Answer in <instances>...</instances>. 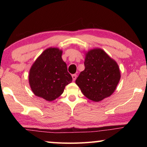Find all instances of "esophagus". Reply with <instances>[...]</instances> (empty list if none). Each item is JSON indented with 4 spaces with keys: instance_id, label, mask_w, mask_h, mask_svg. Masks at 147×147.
Instances as JSON below:
<instances>
[{
    "instance_id": "obj_1",
    "label": "esophagus",
    "mask_w": 147,
    "mask_h": 147,
    "mask_svg": "<svg viewBox=\"0 0 147 147\" xmlns=\"http://www.w3.org/2000/svg\"><path fill=\"white\" fill-rule=\"evenodd\" d=\"M76 76H76V74H73V75H72V78H73V81H74L76 79Z\"/></svg>"
}]
</instances>
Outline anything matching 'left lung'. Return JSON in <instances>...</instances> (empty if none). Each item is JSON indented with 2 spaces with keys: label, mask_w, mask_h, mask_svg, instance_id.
<instances>
[{
  "label": "left lung",
  "mask_w": 147,
  "mask_h": 147,
  "mask_svg": "<svg viewBox=\"0 0 147 147\" xmlns=\"http://www.w3.org/2000/svg\"><path fill=\"white\" fill-rule=\"evenodd\" d=\"M85 69L75 82L84 96L94 102L109 96L121 78L117 63L103 50H91L86 55Z\"/></svg>",
  "instance_id": "obj_1"
}]
</instances>
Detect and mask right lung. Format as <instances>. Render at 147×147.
<instances>
[{
    "label": "right lung",
    "instance_id": "1",
    "mask_svg": "<svg viewBox=\"0 0 147 147\" xmlns=\"http://www.w3.org/2000/svg\"><path fill=\"white\" fill-rule=\"evenodd\" d=\"M61 54L62 51L58 49H47L30 70L29 84L32 91L47 101L54 100L60 96L65 87L73 80Z\"/></svg>",
    "mask_w": 147,
    "mask_h": 147
}]
</instances>
